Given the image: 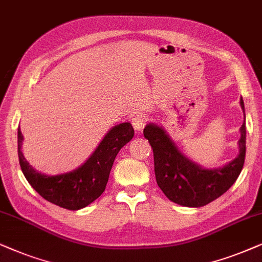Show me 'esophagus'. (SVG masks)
<instances>
[{
	"instance_id": "esophagus-1",
	"label": "esophagus",
	"mask_w": 262,
	"mask_h": 262,
	"mask_svg": "<svg viewBox=\"0 0 262 262\" xmlns=\"http://www.w3.org/2000/svg\"><path fill=\"white\" fill-rule=\"evenodd\" d=\"M147 120H148V117H147L146 115H143V114H138V115H135L134 117H133L132 124H133V127H134L135 132H138V133L141 132L143 129V127H145Z\"/></svg>"
}]
</instances>
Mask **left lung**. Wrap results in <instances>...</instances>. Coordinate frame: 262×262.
Masks as SVG:
<instances>
[{
  "instance_id": "1",
  "label": "left lung",
  "mask_w": 262,
  "mask_h": 262,
  "mask_svg": "<svg viewBox=\"0 0 262 262\" xmlns=\"http://www.w3.org/2000/svg\"><path fill=\"white\" fill-rule=\"evenodd\" d=\"M240 104L245 112L242 98ZM240 132L238 156L226 166L205 169L183 156L163 128L154 123L147 124L143 135L153 148L157 183L165 196L179 205L200 208L227 192L236 182L245 164L246 122L242 123Z\"/></svg>"
}]
</instances>
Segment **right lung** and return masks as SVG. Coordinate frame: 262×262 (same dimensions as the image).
<instances>
[{"mask_svg":"<svg viewBox=\"0 0 262 262\" xmlns=\"http://www.w3.org/2000/svg\"><path fill=\"white\" fill-rule=\"evenodd\" d=\"M134 136L129 122L113 127L91 157L82 166L69 173L46 176L35 171L22 153V133L17 129V153L22 173L42 198L68 210H79L93 203L105 190L114 160L122 147Z\"/></svg>","mask_w":262,"mask_h":262,"instance_id":"1","label":"right lung"}]
</instances>
